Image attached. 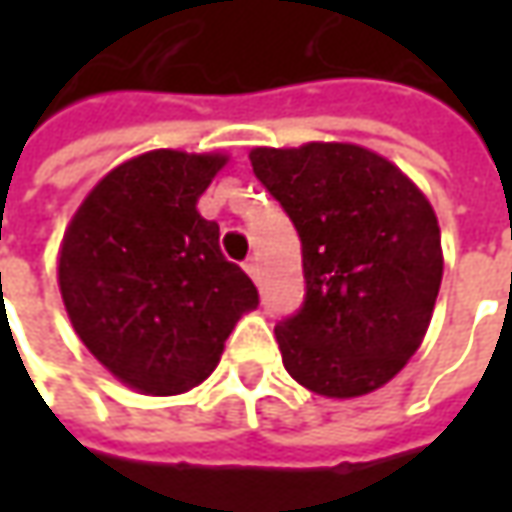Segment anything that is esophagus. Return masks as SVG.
I'll list each match as a JSON object with an SVG mask.
<instances>
[{
    "instance_id": "34e87169",
    "label": "esophagus",
    "mask_w": 512,
    "mask_h": 512,
    "mask_svg": "<svg viewBox=\"0 0 512 512\" xmlns=\"http://www.w3.org/2000/svg\"><path fill=\"white\" fill-rule=\"evenodd\" d=\"M245 270H247V276H250L253 282H259V276H262V267H259V259H256V256H250V259H247Z\"/></svg>"
}]
</instances>
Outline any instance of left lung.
Returning a JSON list of instances; mask_svg holds the SVG:
<instances>
[{"label":"left lung","instance_id":"1","mask_svg":"<svg viewBox=\"0 0 512 512\" xmlns=\"http://www.w3.org/2000/svg\"><path fill=\"white\" fill-rule=\"evenodd\" d=\"M250 165L302 239L305 302L276 325L287 373L330 399L387 384L419 350L442 285L430 202L359 145L253 148Z\"/></svg>","mask_w":512,"mask_h":512}]
</instances>
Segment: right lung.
Returning <instances> with one entry per match:
<instances>
[{"mask_svg":"<svg viewBox=\"0 0 512 512\" xmlns=\"http://www.w3.org/2000/svg\"><path fill=\"white\" fill-rule=\"evenodd\" d=\"M219 153L150 150L113 168L70 219L59 290L90 353L150 396L185 393L219 364L259 290L196 210Z\"/></svg>","mask_w":512,"mask_h":512,"instance_id":"add662e5","label":"right lung"}]
</instances>
